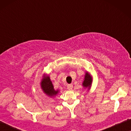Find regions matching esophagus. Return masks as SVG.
Segmentation results:
<instances>
[{
  "label": "esophagus",
  "instance_id": "obj_1",
  "mask_svg": "<svg viewBox=\"0 0 131 131\" xmlns=\"http://www.w3.org/2000/svg\"><path fill=\"white\" fill-rule=\"evenodd\" d=\"M67 89L68 90L71 91V89H73V85L72 84H69V85H67Z\"/></svg>",
  "mask_w": 131,
  "mask_h": 131
}]
</instances>
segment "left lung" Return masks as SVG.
Instances as JSON below:
<instances>
[{
  "label": "left lung",
  "instance_id": "obj_1",
  "mask_svg": "<svg viewBox=\"0 0 131 131\" xmlns=\"http://www.w3.org/2000/svg\"><path fill=\"white\" fill-rule=\"evenodd\" d=\"M93 82V78L88 71H86L85 74L83 81L82 82V86L85 89H87V91L90 90Z\"/></svg>",
  "mask_w": 131,
  "mask_h": 131
}]
</instances>
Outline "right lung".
<instances>
[{
  "label": "right lung",
  "instance_id": "right-lung-1",
  "mask_svg": "<svg viewBox=\"0 0 131 131\" xmlns=\"http://www.w3.org/2000/svg\"><path fill=\"white\" fill-rule=\"evenodd\" d=\"M40 85L43 92L49 97H54L60 92V90H55L54 89L51 78L46 73H44L43 74Z\"/></svg>",
  "mask_w": 131,
  "mask_h": 131
}]
</instances>
